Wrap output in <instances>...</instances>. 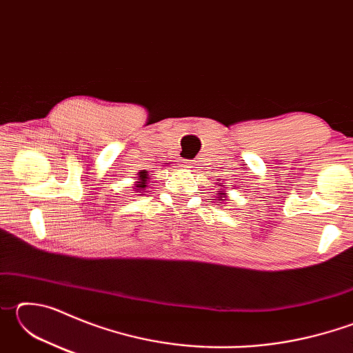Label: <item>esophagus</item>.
I'll return each instance as SVG.
<instances>
[{
  "instance_id": "esophagus-1",
  "label": "esophagus",
  "mask_w": 353,
  "mask_h": 353,
  "mask_svg": "<svg viewBox=\"0 0 353 353\" xmlns=\"http://www.w3.org/2000/svg\"><path fill=\"white\" fill-rule=\"evenodd\" d=\"M193 165H194V163L191 162V160H182V166H183V168H194Z\"/></svg>"
}]
</instances>
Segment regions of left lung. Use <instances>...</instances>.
Listing matches in <instances>:
<instances>
[{
  "instance_id": "1",
  "label": "left lung",
  "mask_w": 353,
  "mask_h": 353,
  "mask_svg": "<svg viewBox=\"0 0 353 353\" xmlns=\"http://www.w3.org/2000/svg\"><path fill=\"white\" fill-rule=\"evenodd\" d=\"M221 187H224V185H221ZM223 196L225 198V193H224V191H219V193H218V198H219V201H225V199H223Z\"/></svg>"
}]
</instances>
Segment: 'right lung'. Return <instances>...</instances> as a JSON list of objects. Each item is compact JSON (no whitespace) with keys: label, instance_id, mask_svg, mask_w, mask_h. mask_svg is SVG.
I'll return each mask as SVG.
<instances>
[{"label":"right lung","instance_id":"right-lung-1","mask_svg":"<svg viewBox=\"0 0 353 353\" xmlns=\"http://www.w3.org/2000/svg\"><path fill=\"white\" fill-rule=\"evenodd\" d=\"M137 181H140V182H137L135 185H137V188L135 190H143V188H146L148 185H146V181H148V174L145 171H141V172H139V177H137Z\"/></svg>","mask_w":353,"mask_h":353}]
</instances>
